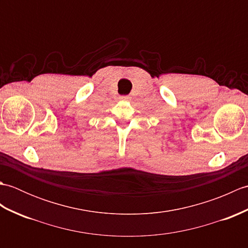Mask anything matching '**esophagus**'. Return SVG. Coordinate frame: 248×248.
I'll use <instances>...</instances> for the list:
<instances>
[{
    "label": "esophagus",
    "mask_w": 248,
    "mask_h": 248,
    "mask_svg": "<svg viewBox=\"0 0 248 248\" xmlns=\"http://www.w3.org/2000/svg\"><path fill=\"white\" fill-rule=\"evenodd\" d=\"M119 99L121 100V101H130L131 97H129V96H120Z\"/></svg>",
    "instance_id": "esophagus-1"
}]
</instances>
